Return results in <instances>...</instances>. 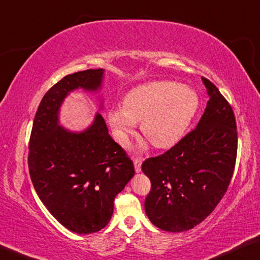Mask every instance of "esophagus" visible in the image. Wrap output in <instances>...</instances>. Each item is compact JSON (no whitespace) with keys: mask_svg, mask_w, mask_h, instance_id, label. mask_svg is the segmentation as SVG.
<instances>
[{"mask_svg":"<svg viewBox=\"0 0 260 260\" xmlns=\"http://www.w3.org/2000/svg\"><path fill=\"white\" fill-rule=\"evenodd\" d=\"M134 165H135L136 172H141L142 171V158H139V157L134 158Z\"/></svg>","mask_w":260,"mask_h":260,"instance_id":"esophagus-1","label":"esophagus"}]
</instances>
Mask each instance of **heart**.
I'll use <instances>...</instances> for the list:
<instances>
[{
	"label": "heart",
	"mask_w": 260,
	"mask_h": 260,
	"mask_svg": "<svg viewBox=\"0 0 260 260\" xmlns=\"http://www.w3.org/2000/svg\"><path fill=\"white\" fill-rule=\"evenodd\" d=\"M199 108L189 87L173 81H154L130 90L122 109H111L108 121L116 141L125 145L141 123L143 135L158 149H169L182 138Z\"/></svg>",
	"instance_id": "obj_1"
}]
</instances>
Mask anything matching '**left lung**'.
<instances>
[{
	"label": "left lung",
	"instance_id": "1",
	"mask_svg": "<svg viewBox=\"0 0 260 260\" xmlns=\"http://www.w3.org/2000/svg\"><path fill=\"white\" fill-rule=\"evenodd\" d=\"M209 101L198 126L142 170L151 181L145 199L147 217L171 233L193 229L224 197L237 157L236 118L229 102L202 78Z\"/></svg>",
	"mask_w": 260,
	"mask_h": 260
}]
</instances>
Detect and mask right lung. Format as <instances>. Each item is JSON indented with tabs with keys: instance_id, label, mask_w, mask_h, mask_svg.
Listing matches in <instances>:
<instances>
[{
	"instance_id": "right-lung-1",
	"label": "right lung",
	"mask_w": 260,
	"mask_h": 260,
	"mask_svg": "<svg viewBox=\"0 0 260 260\" xmlns=\"http://www.w3.org/2000/svg\"><path fill=\"white\" fill-rule=\"evenodd\" d=\"M103 70L69 74L47 90L34 119L27 165L39 199L59 223L73 233L93 234L109 223L114 200L134 177V162L108 134L96 114L88 129L71 133L58 124L70 91L98 90Z\"/></svg>"
}]
</instances>
